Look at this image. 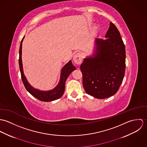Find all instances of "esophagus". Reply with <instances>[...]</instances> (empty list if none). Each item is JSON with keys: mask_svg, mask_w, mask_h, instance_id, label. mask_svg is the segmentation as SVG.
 Wrapping results in <instances>:
<instances>
[{"mask_svg": "<svg viewBox=\"0 0 147 147\" xmlns=\"http://www.w3.org/2000/svg\"><path fill=\"white\" fill-rule=\"evenodd\" d=\"M82 59H83V55L80 53H76L73 57V61L74 63L78 65H79L82 63Z\"/></svg>", "mask_w": 147, "mask_h": 147, "instance_id": "obj_1", "label": "esophagus"}]
</instances>
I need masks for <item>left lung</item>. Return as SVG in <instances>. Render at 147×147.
I'll return each instance as SVG.
<instances>
[{
  "instance_id": "left-lung-1",
  "label": "left lung",
  "mask_w": 147,
  "mask_h": 147,
  "mask_svg": "<svg viewBox=\"0 0 147 147\" xmlns=\"http://www.w3.org/2000/svg\"><path fill=\"white\" fill-rule=\"evenodd\" d=\"M105 38L94 40L92 55L86 57L80 65L85 92L98 99L117 92L126 68L125 46L119 30L111 22Z\"/></svg>"
}]
</instances>
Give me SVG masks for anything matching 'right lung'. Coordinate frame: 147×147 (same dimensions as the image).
<instances>
[{"mask_svg": "<svg viewBox=\"0 0 147 147\" xmlns=\"http://www.w3.org/2000/svg\"><path fill=\"white\" fill-rule=\"evenodd\" d=\"M24 38V37L21 40L20 46L19 63L21 72V79L25 88L26 89L28 92L30 93L33 96L42 101L50 102L60 98L63 96V93L64 92L65 83L67 79L71 74V72L76 69V67L72 64L71 60L68 63H66L61 69L60 79L58 84L57 85V86L55 88L51 90H41L38 89L34 88L33 86H32L29 84L24 72L22 62V43L23 42Z\"/></svg>", "mask_w": 147, "mask_h": 147, "instance_id": "1", "label": "right lung"}]
</instances>
